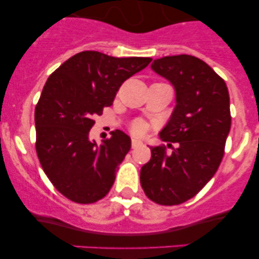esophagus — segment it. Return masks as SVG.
<instances>
[{
  "label": "esophagus",
  "instance_id": "34e87169",
  "mask_svg": "<svg viewBox=\"0 0 259 259\" xmlns=\"http://www.w3.org/2000/svg\"><path fill=\"white\" fill-rule=\"evenodd\" d=\"M141 146H143V143H142L141 141H138V139H133L132 141L133 148H137V147H141Z\"/></svg>",
  "mask_w": 259,
  "mask_h": 259
}]
</instances>
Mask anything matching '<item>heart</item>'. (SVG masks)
Returning <instances> with one entry per match:
<instances>
[{
	"instance_id": "obj_1",
	"label": "heart",
	"mask_w": 259,
	"mask_h": 259,
	"mask_svg": "<svg viewBox=\"0 0 259 259\" xmlns=\"http://www.w3.org/2000/svg\"><path fill=\"white\" fill-rule=\"evenodd\" d=\"M133 132H134L135 134H142V133L144 132V125L142 124V122H135V124L133 125Z\"/></svg>"
}]
</instances>
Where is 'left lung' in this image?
I'll list each match as a JSON object with an SVG mask.
<instances>
[{
	"instance_id": "1",
	"label": "left lung",
	"mask_w": 259,
	"mask_h": 259,
	"mask_svg": "<svg viewBox=\"0 0 259 259\" xmlns=\"http://www.w3.org/2000/svg\"><path fill=\"white\" fill-rule=\"evenodd\" d=\"M151 69L175 89L176 106L159 138L178 148L167 154L165 147H151L141 184L151 200L174 206L194 197L216 174L231 127L230 98L226 83L198 57L166 56Z\"/></svg>"
}]
</instances>
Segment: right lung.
<instances>
[{
	"mask_svg": "<svg viewBox=\"0 0 259 259\" xmlns=\"http://www.w3.org/2000/svg\"><path fill=\"white\" fill-rule=\"evenodd\" d=\"M151 61L84 51L47 79L35 106V148L47 178L67 199L88 204L110 192L132 139L116 130L98 146L89 139L93 118L112 105L126 79Z\"/></svg>",
	"mask_w": 259,
	"mask_h": 259,
	"instance_id": "right-lung-1",
	"label": "right lung"
}]
</instances>
